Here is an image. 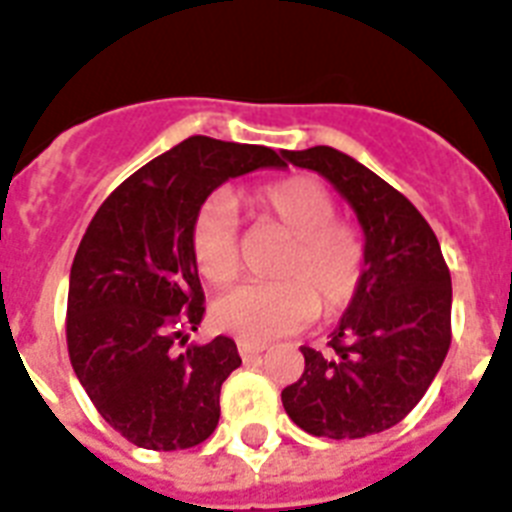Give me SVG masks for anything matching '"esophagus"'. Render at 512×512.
Here are the masks:
<instances>
[{"label":"esophagus","instance_id":"obj_1","mask_svg":"<svg viewBox=\"0 0 512 512\" xmlns=\"http://www.w3.org/2000/svg\"><path fill=\"white\" fill-rule=\"evenodd\" d=\"M268 350L265 344H252V342H239V355L244 357V360H252V357L263 355V352Z\"/></svg>","mask_w":512,"mask_h":512}]
</instances>
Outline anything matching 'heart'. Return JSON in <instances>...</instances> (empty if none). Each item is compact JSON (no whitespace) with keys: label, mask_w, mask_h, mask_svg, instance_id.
<instances>
[{"label":"heart","mask_w":512,"mask_h":512,"mask_svg":"<svg viewBox=\"0 0 512 512\" xmlns=\"http://www.w3.org/2000/svg\"><path fill=\"white\" fill-rule=\"evenodd\" d=\"M257 226L289 236L270 284H247L220 297L213 318L242 342L294 334L323 315L342 313L357 297L368 268L363 228L342 218L334 191L315 176H289L252 194ZM194 265L213 286L234 284L244 257L234 199L215 191L191 220Z\"/></svg>","instance_id":"obj_1"}]
</instances>
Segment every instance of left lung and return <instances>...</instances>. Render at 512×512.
Masks as SVG:
<instances>
[{
	"label": "left lung",
	"mask_w": 512,
	"mask_h": 512,
	"mask_svg": "<svg viewBox=\"0 0 512 512\" xmlns=\"http://www.w3.org/2000/svg\"><path fill=\"white\" fill-rule=\"evenodd\" d=\"M355 207L368 242L363 286L328 352L299 347L305 373L281 392L299 429L363 439L397 426L442 368L452 342V281L436 234L405 194L339 149H284Z\"/></svg>",
	"instance_id": "left-lung-1"
}]
</instances>
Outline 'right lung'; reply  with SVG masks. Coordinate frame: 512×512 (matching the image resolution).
Masks as SVG:
<instances>
[{
	"instance_id": "obj_1",
	"label": "right lung",
	"mask_w": 512,
	"mask_h": 512,
	"mask_svg": "<svg viewBox=\"0 0 512 512\" xmlns=\"http://www.w3.org/2000/svg\"><path fill=\"white\" fill-rule=\"evenodd\" d=\"M281 165L268 147L189 136L91 218L70 268L68 355L99 415L136 447L189 450L218 426L220 386L242 357L228 336L177 350L205 318L191 220L223 181Z\"/></svg>"
}]
</instances>
